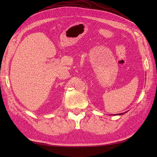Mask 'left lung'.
Segmentation results:
<instances>
[{
	"label": "left lung",
	"mask_w": 157,
	"mask_h": 157,
	"mask_svg": "<svg viewBox=\"0 0 157 157\" xmlns=\"http://www.w3.org/2000/svg\"><path fill=\"white\" fill-rule=\"evenodd\" d=\"M124 113H120V114H118V115H122V114H124Z\"/></svg>",
	"instance_id": "left-lung-1"
}]
</instances>
